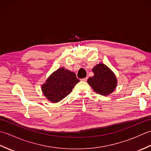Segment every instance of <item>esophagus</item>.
<instances>
[{"label":"esophagus","instance_id":"34e87169","mask_svg":"<svg viewBox=\"0 0 151 151\" xmlns=\"http://www.w3.org/2000/svg\"><path fill=\"white\" fill-rule=\"evenodd\" d=\"M87 80H88V77H86V78H82L81 79V81L86 82V81H87Z\"/></svg>","mask_w":151,"mask_h":151}]
</instances>
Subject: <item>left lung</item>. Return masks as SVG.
I'll return each instance as SVG.
<instances>
[{
	"label": "left lung",
	"mask_w": 151,
	"mask_h": 151,
	"mask_svg": "<svg viewBox=\"0 0 151 151\" xmlns=\"http://www.w3.org/2000/svg\"><path fill=\"white\" fill-rule=\"evenodd\" d=\"M94 76L89 78L88 83L95 92L102 95L111 93L117 86L115 75L103 63H99L93 68Z\"/></svg>",
	"instance_id": "1"
}]
</instances>
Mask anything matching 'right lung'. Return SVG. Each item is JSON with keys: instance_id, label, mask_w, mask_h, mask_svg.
Instances as JSON below:
<instances>
[{"instance_id": "add662e5", "label": "right lung", "mask_w": 151, "mask_h": 151, "mask_svg": "<svg viewBox=\"0 0 151 151\" xmlns=\"http://www.w3.org/2000/svg\"><path fill=\"white\" fill-rule=\"evenodd\" d=\"M79 81L75 73L62 67L54 72L42 85V91L50 101L58 102L67 97Z\"/></svg>"}]
</instances>
